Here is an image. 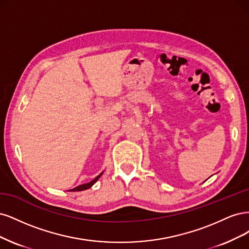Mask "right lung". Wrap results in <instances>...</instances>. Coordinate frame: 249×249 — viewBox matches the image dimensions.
<instances>
[{
    "instance_id": "add662e5",
    "label": "right lung",
    "mask_w": 249,
    "mask_h": 249,
    "mask_svg": "<svg viewBox=\"0 0 249 249\" xmlns=\"http://www.w3.org/2000/svg\"><path fill=\"white\" fill-rule=\"evenodd\" d=\"M101 175H102V173L99 175V176H97V177H96L95 179H93L91 182H89V183H86V184H83V185H78V186H76L75 188H73V189H71V191H82V190H85V189H88V188H90L93 184L97 181L100 177H101Z\"/></svg>"
}]
</instances>
